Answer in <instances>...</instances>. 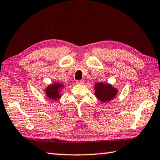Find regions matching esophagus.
Listing matches in <instances>:
<instances>
[{
	"instance_id": "esophagus-1",
	"label": "esophagus",
	"mask_w": 160,
	"mask_h": 160,
	"mask_svg": "<svg viewBox=\"0 0 160 160\" xmlns=\"http://www.w3.org/2000/svg\"><path fill=\"white\" fill-rule=\"evenodd\" d=\"M84 82H84L83 80H80L76 81V83L78 84V85H83Z\"/></svg>"
}]
</instances>
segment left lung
<instances>
[{
	"label": "left lung",
	"mask_w": 160,
	"mask_h": 160,
	"mask_svg": "<svg viewBox=\"0 0 160 160\" xmlns=\"http://www.w3.org/2000/svg\"><path fill=\"white\" fill-rule=\"evenodd\" d=\"M95 95L102 102L109 101L117 94V89L113 88L109 84L98 82L95 85Z\"/></svg>",
	"instance_id": "left-lung-1"
}]
</instances>
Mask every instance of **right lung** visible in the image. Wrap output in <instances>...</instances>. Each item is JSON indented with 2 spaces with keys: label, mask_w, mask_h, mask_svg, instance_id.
<instances>
[{
  "label": "right lung",
  "mask_w": 160,
  "mask_h": 160,
  "mask_svg": "<svg viewBox=\"0 0 160 160\" xmlns=\"http://www.w3.org/2000/svg\"><path fill=\"white\" fill-rule=\"evenodd\" d=\"M63 88V85L59 83H55L54 85L48 86L45 89V93L48 97L53 100H57L61 96L59 94L61 88Z\"/></svg>",
  "instance_id": "obj_1"
}]
</instances>
